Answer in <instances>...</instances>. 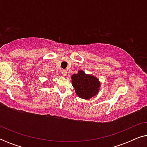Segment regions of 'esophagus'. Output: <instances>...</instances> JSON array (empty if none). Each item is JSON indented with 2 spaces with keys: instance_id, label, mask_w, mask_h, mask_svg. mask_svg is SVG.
<instances>
[{
  "instance_id": "1",
  "label": "esophagus",
  "mask_w": 147,
  "mask_h": 147,
  "mask_svg": "<svg viewBox=\"0 0 147 147\" xmlns=\"http://www.w3.org/2000/svg\"><path fill=\"white\" fill-rule=\"evenodd\" d=\"M61 73H62V74H63V76H66V74H67V72L66 70H62Z\"/></svg>"
}]
</instances>
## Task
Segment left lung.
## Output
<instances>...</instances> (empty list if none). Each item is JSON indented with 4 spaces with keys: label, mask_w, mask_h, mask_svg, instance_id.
Returning a JSON list of instances; mask_svg holds the SVG:
<instances>
[{
    "label": "left lung",
    "mask_w": 147,
    "mask_h": 147,
    "mask_svg": "<svg viewBox=\"0 0 147 147\" xmlns=\"http://www.w3.org/2000/svg\"><path fill=\"white\" fill-rule=\"evenodd\" d=\"M71 83L76 93L83 99H90L96 96L99 91L100 83L97 78L88 75L80 70L71 76Z\"/></svg>",
    "instance_id": "1"
}]
</instances>
